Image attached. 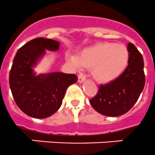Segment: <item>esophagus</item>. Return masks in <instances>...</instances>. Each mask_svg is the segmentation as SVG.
I'll use <instances>...</instances> for the list:
<instances>
[{
	"label": "esophagus",
	"mask_w": 155,
	"mask_h": 155,
	"mask_svg": "<svg viewBox=\"0 0 155 155\" xmlns=\"http://www.w3.org/2000/svg\"><path fill=\"white\" fill-rule=\"evenodd\" d=\"M85 80H86V77H85L84 75L80 74V75H78V82H79L80 84H81V83L84 82Z\"/></svg>",
	"instance_id": "obj_1"
}]
</instances>
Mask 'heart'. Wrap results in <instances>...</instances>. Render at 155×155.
I'll list each match as a JSON object with an SVG mask.
<instances>
[{
  "label": "heart",
  "mask_w": 155,
  "mask_h": 155,
  "mask_svg": "<svg viewBox=\"0 0 155 155\" xmlns=\"http://www.w3.org/2000/svg\"><path fill=\"white\" fill-rule=\"evenodd\" d=\"M67 59L78 69L91 68L93 78L107 84L124 73L130 61V51L123 44L102 42L84 48L79 56L69 54Z\"/></svg>",
  "instance_id": "1"
}]
</instances>
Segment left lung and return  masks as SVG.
I'll use <instances>...</instances> for the list:
<instances>
[{"label":"left lung","instance_id":"1","mask_svg":"<svg viewBox=\"0 0 155 155\" xmlns=\"http://www.w3.org/2000/svg\"><path fill=\"white\" fill-rule=\"evenodd\" d=\"M130 61L124 73L114 81L99 87L91 105L99 114L117 117L124 114L134 106L145 86L144 62L142 54L129 43Z\"/></svg>","mask_w":155,"mask_h":155}]
</instances>
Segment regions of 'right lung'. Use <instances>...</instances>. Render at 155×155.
<instances>
[{
	"label": "right lung",
	"mask_w": 155,
	"mask_h": 155,
	"mask_svg": "<svg viewBox=\"0 0 155 155\" xmlns=\"http://www.w3.org/2000/svg\"><path fill=\"white\" fill-rule=\"evenodd\" d=\"M60 42L43 37L26 43L16 52L9 74V86L18 107L28 116L45 119L62 104L67 88L76 83L75 74L51 72L36 75L34 71L46 50L56 51Z\"/></svg>",
	"instance_id": "obj_1"
}]
</instances>
